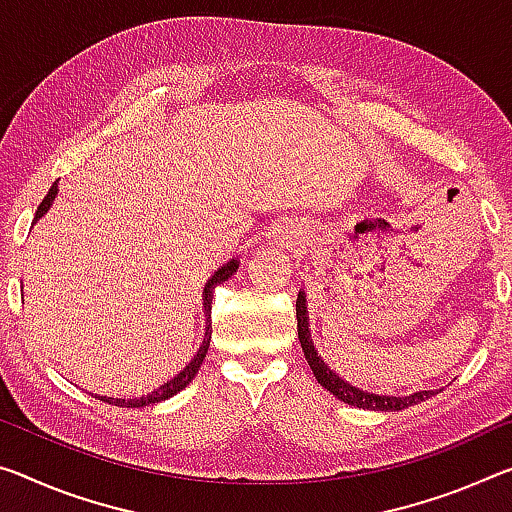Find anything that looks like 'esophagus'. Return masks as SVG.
<instances>
[{
    "instance_id": "esophagus-1",
    "label": "esophagus",
    "mask_w": 512,
    "mask_h": 512,
    "mask_svg": "<svg viewBox=\"0 0 512 512\" xmlns=\"http://www.w3.org/2000/svg\"><path fill=\"white\" fill-rule=\"evenodd\" d=\"M280 234H282V239H291V234H294V232H291V230H282Z\"/></svg>"
}]
</instances>
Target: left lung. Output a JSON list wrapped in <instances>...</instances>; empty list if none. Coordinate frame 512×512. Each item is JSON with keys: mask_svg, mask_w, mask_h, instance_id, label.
Wrapping results in <instances>:
<instances>
[{"mask_svg": "<svg viewBox=\"0 0 512 512\" xmlns=\"http://www.w3.org/2000/svg\"><path fill=\"white\" fill-rule=\"evenodd\" d=\"M296 319H298V339L300 346H303L305 360L310 364V369L314 371V376L319 383L328 389L330 394H335L339 401H344L348 405H358V408H367V410H403L410 408L424 399H431L435 394L433 389H424V392H415L410 396H385V394H376V392H367L358 385H351L348 380H344L339 373L332 371L312 344V332L310 326H307V307H305V296L303 291L298 294L296 300Z\"/></svg>", "mask_w": 512, "mask_h": 512, "instance_id": "8db88e82", "label": "left lung"}]
</instances>
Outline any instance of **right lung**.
<instances>
[{"instance_id": "obj_1", "label": "right lung", "mask_w": 512, "mask_h": 512, "mask_svg": "<svg viewBox=\"0 0 512 512\" xmlns=\"http://www.w3.org/2000/svg\"><path fill=\"white\" fill-rule=\"evenodd\" d=\"M56 184H59V182H54V184L50 186V191H47V196H45L43 202H40V205H38L34 221H38V218L43 216V214L47 212V209H50L52 200H54V196H56V191H59V186H56ZM237 269H239V262H237V259H232V262L223 264L221 269H218V271L212 275V278H209V282L205 285V291H202V294H205V298H202V300H205L207 319H209V312H212V294H214L216 285H221V282H225L227 278H232V273H237ZM209 339H212V332H209V326H207L205 342H202V346L198 348V353L193 355V360H191L189 364H186V367H184L180 373H177V376H175L173 380H168V383H164L159 389H154L152 394L139 396V399H111V396H97V399L107 401V403H111V405H125V408H143V405H150V403H159V401L170 399V396H175L177 392H180V389H184L186 385L191 383L193 378H196L200 364H202V360H205V355H207Z\"/></svg>"}]
</instances>
